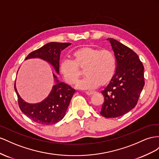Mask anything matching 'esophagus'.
Returning a JSON list of instances; mask_svg holds the SVG:
<instances>
[{
    "label": "esophagus",
    "mask_w": 159,
    "mask_h": 159,
    "mask_svg": "<svg viewBox=\"0 0 159 159\" xmlns=\"http://www.w3.org/2000/svg\"><path fill=\"white\" fill-rule=\"evenodd\" d=\"M85 93L87 94V95H92V94H94V93L93 92H90V91H87V92H85Z\"/></svg>",
    "instance_id": "34e87169"
}]
</instances>
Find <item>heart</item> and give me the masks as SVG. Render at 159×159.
<instances>
[{
    "label": "heart",
    "instance_id": "1",
    "mask_svg": "<svg viewBox=\"0 0 159 159\" xmlns=\"http://www.w3.org/2000/svg\"><path fill=\"white\" fill-rule=\"evenodd\" d=\"M74 60L65 58L60 63V72L69 85L75 84L80 76V70L84 69V79L76 84L84 90L96 89L105 86L112 79L115 71V58L108 49L99 50L90 46L79 48L73 52Z\"/></svg>",
    "mask_w": 159,
    "mask_h": 159
}]
</instances>
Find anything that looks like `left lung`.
I'll use <instances>...</instances> for the list:
<instances>
[{
    "mask_svg": "<svg viewBox=\"0 0 159 159\" xmlns=\"http://www.w3.org/2000/svg\"><path fill=\"white\" fill-rule=\"evenodd\" d=\"M116 72L101 93L105 97L100 114L106 118L120 116L137 105L144 85V66L133 50L112 38Z\"/></svg>",
    "mask_w": 159,
    "mask_h": 159,
    "instance_id": "1",
    "label": "left lung"
}]
</instances>
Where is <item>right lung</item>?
Listing matches in <instances>:
<instances>
[{
  "mask_svg": "<svg viewBox=\"0 0 159 159\" xmlns=\"http://www.w3.org/2000/svg\"><path fill=\"white\" fill-rule=\"evenodd\" d=\"M70 44L71 43H49L30 52L25 60L33 58H41L51 64L57 73L59 74L61 51ZM53 76L56 84L53 86L48 96L42 102L37 104H29L24 101L18 93L15 83V90L20 109L32 120L40 125H53L61 120L75 93V90L70 86L60 83L56 75L53 74Z\"/></svg>",
  "mask_w": 159,
  "mask_h": 159,
  "instance_id": "obj_1",
  "label": "right lung"
}]
</instances>
